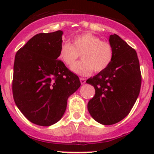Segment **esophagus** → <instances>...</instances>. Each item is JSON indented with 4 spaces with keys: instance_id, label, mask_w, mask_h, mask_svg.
Returning <instances> with one entry per match:
<instances>
[{
    "instance_id": "34e87169",
    "label": "esophagus",
    "mask_w": 154,
    "mask_h": 154,
    "mask_svg": "<svg viewBox=\"0 0 154 154\" xmlns=\"http://www.w3.org/2000/svg\"><path fill=\"white\" fill-rule=\"evenodd\" d=\"M80 82H81V84H85V79L80 78Z\"/></svg>"
}]
</instances>
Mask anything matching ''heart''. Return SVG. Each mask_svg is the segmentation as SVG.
Returning a JSON list of instances; mask_svg holds the SVG:
<instances>
[{
  "label": "heart",
  "mask_w": 154,
  "mask_h": 154,
  "mask_svg": "<svg viewBox=\"0 0 154 154\" xmlns=\"http://www.w3.org/2000/svg\"><path fill=\"white\" fill-rule=\"evenodd\" d=\"M82 54V62H74ZM114 57L112 46L106 41L91 32H85L74 37L72 44L63 42L60 46L58 58L66 66L77 75L86 76L93 72H101L112 63Z\"/></svg>",
  "instance_id": "1"
}]
</instances>
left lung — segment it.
Here are the masks:
<instances>
[{
    "mask_svg": "<svg viewBox=\"0 0 154 154\" xmlns=\"http://www.w3.org/2000/svg\"><path fill=\"white\" fill-rule=\"evenodd\" d=\"M109 41L114 51L112 63L86 81L96 89L88 110L103 125L115 124L124 119L135 104L141 86L137 51L116 34L110 35Z\"/></svg>",
    "mask_w": 154,
    "mask_h": 154,
    "instance_id": "8db88e82",
    "label": "left lung"
}]
</instances>
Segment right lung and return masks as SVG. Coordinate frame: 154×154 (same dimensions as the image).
Returning a JSON list of instances; mask_svg holds the SVG:
<instances>
[{
  "instance_id": "add662e5",
  "label": "right lung",
  "mask_w": 154,
  "mask_h": 154,
  "mask_svg": "<svg viewBox=\"0 0 154 154\" xmlns=\"http://www.w3.org/2000/svg\"><path fill=\"white\" fill-rule=\"evenodd\" d=\"M62 31L40 33L17 51L12 92L16 106L31 123L49 126L61 119L79 79L58 60Z\"/></svg>"
}]
</instances>
